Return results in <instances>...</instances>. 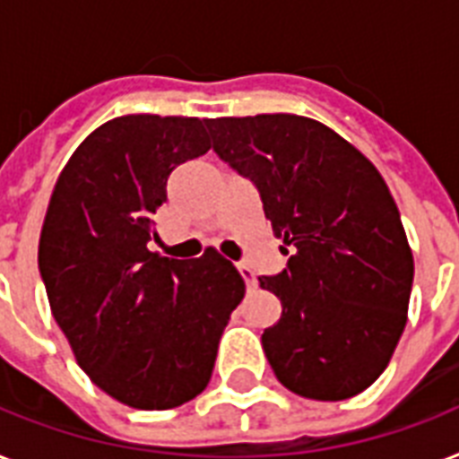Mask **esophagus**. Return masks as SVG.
<instances>
[{
	"label": "esophagus",
	"instance_id": "obj_1",
	"mask_svg": "<svg viewBox=\"0 0 459 459\" xmlns=\"http://www.w3.org/2000/svg\"><path fill=\"white\" fill-rule=\"evenodd\" d=\"M238 272H240V276H243V279H245L247 288H257V276H255V272H252L250 266H247V264H238Z\"/></svg>",
	"mask_w": 459,
	"mask_h": 459
}]
</instances>
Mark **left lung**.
<instances>
[{
    "label": "left lung",
    "mask_w": 459,
    "mask_h": 459,
    "mask_svg": "<svg viewBox=\"0 0 459 459\" xmlns=\"http://www.w3.org/2000/svg\"><path fill=\"white\" fill-rule=\"evenodd\" d=\"M214 152L255 180L288 269L259 286L281 300L262 333L288 391L348 400L391 362L414 259L378 169L328 126L295 114L207 118Z\"/></svg>",
    "instance_id": "8db88e82"
}]
</instances>
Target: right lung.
Here are the masks:
<instances>
[{
    "label": "right lung",
    "instance_id": "add662e5",
    "mask_svg": "<svg viewBox=\"0 0 459 459\" xmlns=\"http://www.w3.org/2000/svg\"><path fill=\"white\" fill-rule=\"evenodd\" d=\"M195 117L126 114L61 169L39 233V273L75 362L118 403L171 410L207 388L245 281L219 252H150L178 164L209 150Z\"/></svg>",
    "mask_w": 459,
    "mask_h": 459
}]
</instances>
